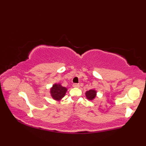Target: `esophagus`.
Wrapping results in <instances>:
<instances>
[{
  "label": "esophagus",
  "mask_w": 146,
  "mask_h": 146,
  "mask_svg": "<svg viewBox=\"0 0 146 146\" xmlns=\"http://www.w3.org/2000/svg\"><path fill=\"white\" fill-rule=\"evenodd\" d=\"M73 86L75 88H79L80 87V85L77 84V83H75V84L73 85Z\"/></svg>",
  "instance_id": "esophagus-1"
}]
</instances>
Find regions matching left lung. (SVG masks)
I'll use <instances>...</instances> for the list:
<instances>
[{
  "label": "left lung",
  "mask_w": 146,
  "mask_h": 146,
  "mask_svg": "<svg viewBox=\"0 0 146 146\" xmlns=\"http://www.w3.org/2000/svg\"><path fill=\"white\" fill-rule=\"evenodd\" d=\"M97 92L95 90L91 89L85 92V96L88 100L92 101L94 100V99H95L96 97H97Z\"/></svg>",
  "instance_id": "obj_1"
}]
</instances>
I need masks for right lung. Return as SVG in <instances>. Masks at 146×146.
Masks as SVG:
<instances>
[{
	"label": "right lung",
	"instance_id": "right-lung-1",
	"mask_svg": "<svg viewBox=\"0 0 146 146\" xmlns=\"http://www.w3.org/2000/svg\"><path fill=\"white\" fill-rule=\"evenodd\" d=\"M68 90L66 87L61 85L60 83H56L52 85L50 88V94L53 100L56 101H60L63 98Z\"/></svg>",
	"mask_w": 146,
	"mask_h": 146
}]
</instances>
